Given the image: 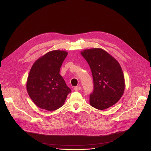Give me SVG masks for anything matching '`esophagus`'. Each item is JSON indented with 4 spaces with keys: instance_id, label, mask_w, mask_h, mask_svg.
I'll use <instances>...</instances> for the list:
<instances>
[{
    "instance_id": "1",
    "label": "esophagus",
    "mask_w": 151,
    "mask_h": 151,
    "mask_svg": "<svg viewBox=\"0 0 151 151\" xmlns=\"http://www.w3.org/2000/svg\"><path fill=\"white\" fill-rule=\"evenodd\" d=\"M81 88L80 87V86H76V87H74V90L75 91H80V90H81Z\"/></svg>"
}]
</instances>
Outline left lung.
<instances>
[{
  "instance_id": "8db88e82",
  "label": "left lung",
  "mask_w": 151,
  "mask_h": 151,
  "mask_svg": "<svg viewBox=\"0 0 151 151\" xmlns=\"http://www.w3.org/2000/svg\"><path fill=\"white\" fill-rule=\"evenodd\" d=\"M81 55L88 63L93 77L94 86L90 95V105L100 110L114 105L125 90V78L120 64L100 48L85 49Z\"/></svg>"
}]
</instances>
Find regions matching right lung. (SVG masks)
<instances>
[{"label": "right lung", "mask_w": 151, "mask_h": 151, "mask_svg": "<svg viewBox=\"0 0 151 151\" xmlns=\"http://www.w3.org/2000/svg\"><path fill=\"white\" fill-rule=\"evenodd\" d=\"M67 55L63 50H53L38 59L32 66L26 89L33 102L40 109L53 111L60 108L71 92L59 74Z\"/></svg>", "instance_id": "obj_1"}]
</instances>
